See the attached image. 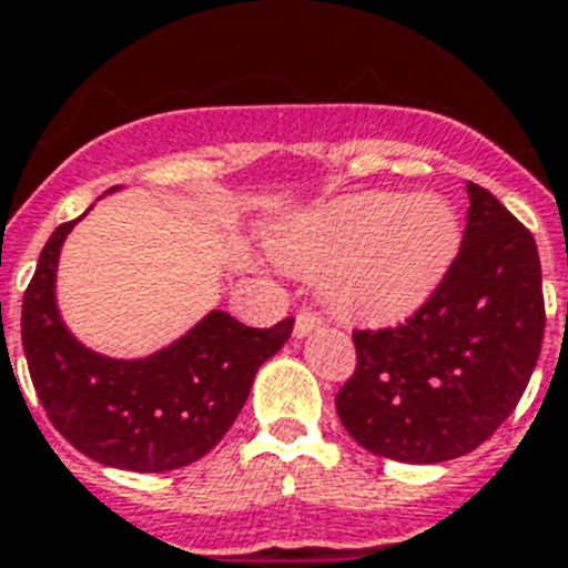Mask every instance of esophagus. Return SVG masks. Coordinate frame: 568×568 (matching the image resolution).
<instances>
[{
  "instance_id": "1",
  "label": "esophagus",
  "mask_w": 568,
  "mask_h": 568,
  "mask_svg": "<svg viewBox=\"0 0 568 568\" xmlns=\"http://www.w3.org/2000/svg\"><path fill=\"white\" fill-rule=\"evenodd\" d=\"M321 324H324V321H321V315H317V312L300 308L297 317H294V335H297V338H303V335H308V332L317 329Z\"/></svg>"
}]
</instances>
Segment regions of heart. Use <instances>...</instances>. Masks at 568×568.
<instances>
[{"label": "heart", "instance_id": "b5f03b06", "mask_svg": "<svg viewBox=\"0 0 568 568\" xmlns=\"http://www.w3.org/2000/svg\"><path fill=\"white\" fill-rule=\"evenodd\" d=\"M271 247L288 271L317 276L341 315L396 321L440 285L460 247V224L437 195L362 192L294 219Z\"/></svg>", "mask_w": 568, "mask_h": 568}]
</instances>
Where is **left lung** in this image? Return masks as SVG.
I'll use <instances>...</instances> for the list:
<instances>
[{
  "label": "left lung",
  "mask_w": 568,
  "mask_h": 568,
  "mask_svg": "<svg viewBox=\"0 0 568 568\" xmlns=\"http://www.w3.org/2000/svg\"><path fill=\"white\" fill-rule=\"evenodd\" d=\"M458 256L432 297L388 329H356L335 408L358 446L403 464L478 449L537 367L546 303L531 230L478 183Z\"/></svg>",
  "instance_id": "8db88e82"
}]
</instances>
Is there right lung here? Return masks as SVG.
Instances as JSON below:
<instances>
[{"label": "right lung", "instance_id": "right-lung-1", "mask_svg": "<svg viewBox=\"0 0 568 568\" xmlns=\"http://www.w3.org/2000/svg\"><path fill=\"white\" fill-rule=\"evenodd\" d=\"M75 221L54 230L22 294V349L37 396L60 435L104 467H186L227 435L253 376L283 349L294 321L253 329L227 312H210L154 356H99L72 338L54 300L60 247Z\"/></svg>", "mask_w": 568, "mask_h": 568}]
</instances>
